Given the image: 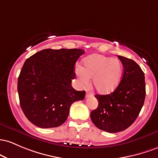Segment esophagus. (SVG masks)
Here are the masks:
<instances>
[{
    "label": "esophagus",
    "instance_id": "34e87169",
    "mask_svg": "<svg viewBox=\"0 0 158 158\" xmlns=\"http://www.w3.org/2000/svg\"><path fill=\"white\" fill-rule=\"evenodd\" d=\"M93 94L92 93H90V92H86V98H88V97H90V96H93Z\"/></svg>",
    "mask_w": 158,
    "mask_h": 158
}]
</instances>
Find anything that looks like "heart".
<instances>
[{
	"label": "heart",
	"mask_w": 158,
	"mask_h": 158,
	"mask_svg": "<svg viewBox=\"0 0 158 158\" xmlns=\"http://www.w3.org/2000/svg\"><path fill=\"white\" fill-rule=\"evenodd\" d=\"M84 67L77 65L74 69L79 83L86 86L93 78L95 89L101 94L113 92L121 81L123 66L119 60L102 54H93L84 60Z\"/></svg>",
	"instance_id": "1"
}]
</instances>
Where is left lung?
<instances>
[{"label":"left lung","mask_w":158,"mask_h":158,"mask_svg":"<svg viewBox=\"0 0 158 158\" xmlns=\"http://www.w3.org/2000/svg\"><path fill=\"white\" fill-rule=\"evenodd\" d=\"M123 65L119 84L109 95H95L98 106L90 113L98 128L109 133L125 131L139 116L146 98L144 72L133 60L118 56Z\"/></svg>","instance_id":"1"}]
</instances>
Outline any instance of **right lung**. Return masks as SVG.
<instances>
[{
    "mask_svg": "<svg viewBox=\"0 0 158 158\" xmlns=\"http://www.w3.org/2000/svg\"><path fill=\"white\" fill-rule=\"evenodd\" d=\"M82 49H44L24 62L18 78V93L23 112L41 128L61 125L71 105L84 100L85 91L72 86L74 65Z\"/></svg>",
    "mask_w": 158,
    "mask_h": 158,
    "instance_id": "add662e5",
    "label": "right lung"
}]
</instances>
